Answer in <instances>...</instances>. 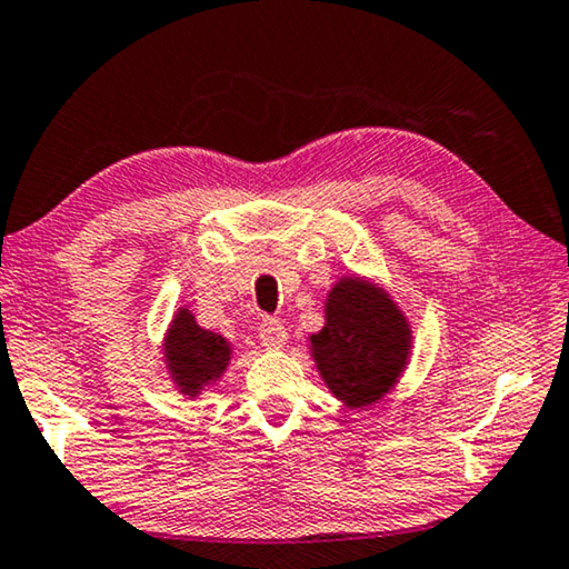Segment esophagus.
<instances>
[{"label": "esophagus", "instance_id": "1", "mask_svg": "<svg viewBox=\"0 0 569 569\" xmlns=\"http://www.w3.org/2000/svg\"><path fill=\"white\" fill-rule=\"evenodd\" d=\"M286 339H288V331L281 321L266 319L263 323H260V345H263L268 351L283 349Z\"/></svg>", "mask_w": 569, "mask_h": 569}]
</instances>
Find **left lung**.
Wrapping results in <instances>:
<instances>
[{"label": "left lung", "mask_w": 569, "mask_h": 569, "mask_svg": "<svg viewBox=\"0 0 569 569\" xmlns=\"http://www.w3.org/2000/svg\"><path fill=\"white\" fill-rule=\"evenodd\" d=\"M309 355L329 392L349 410L380 402L410 365L412 327L380 283L341 276L323 301V327Z\"/></svg>", "instance_id": "8db88e82"}]
</instances>
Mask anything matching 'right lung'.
Masks as SVG:
<instances>
[{"label":"right lung","mask_w":569,"mask_h":569,"mask_svg":"<svg viewBox=\"0 0 569 569\" xmlns=\"http://www.w3.org/2000/svg\"><path fill=\"white\" fill-rule=\"evenodd\" d=\"M161 359L174 390L192 400L222 380L232 359V345L222 333L202 329L194 313L182 306L169 321Z\"/></svg>","instance_id":"obj_1"}]
</instances>
